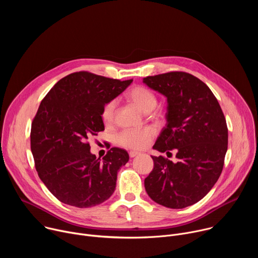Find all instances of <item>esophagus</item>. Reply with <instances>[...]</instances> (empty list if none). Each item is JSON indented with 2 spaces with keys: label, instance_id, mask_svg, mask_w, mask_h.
<instances>
[{
  "label": "esophagus",
  "instance_id": "esophagus-1",
  "mask_svg": "<svg viewBox=\"0 0 258 258\" xmlns=\"http://www.w3.org/2000/svg\"><path fill=\"white\" fill-rule=\"evenodd\" d=\"M128 154H130V157H131V158H134V157L138 156L140 153H139V152H136V151H131Z\"/></svg>",
  "mask_w": 258,
  "mask_h": 258
}]
</instances>
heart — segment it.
Listing matches in <instances>:
<instances>
[{
	"mask_svg": "<svg viewBox=\"0 0 258 258\" xmlns=\"http://www.w3.org/2000/svg\"><path fill=\"white\" fill-rule=\"evenodd\" d=\"M127 98L133 102L143 112L149 113L156 107L157 98L155 94L142 86L132 88L127 93ZM117 106L116 100L109 101L102 110V118L104 122H112L115 114V109ZM154 136V132L150 127L144 128H127L121 131L117 137L116 142L119 146L127 149L141 150L148 146Z\"/></svg>",
	"mask_w": 258,
	"mask_h": 258,
	"instance_id": "1",
	"label": "heart"
}]
</instances>
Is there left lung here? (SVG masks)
Returning a JSON list of instances; mask_svg holds the SVG:
<instances>
[{
  "instance_id": "left-lung-1",
  "label": "left lung",
  "mask_w": 258,
  "mask_h": 258,
  "mask_svg": "<svg viewBox=\"0 0 258 258\" xmlns=\"http://www.w3.org/2000/svg\"><path fill=\"white\" fill-rule=\"evenodd\" d=\"M167 101L166 125L153 149H175L177 162L151 156L154 168L145 178L147 194L156 203L180 209L200 201L214 186L228 150L223 110L210 89L187 72H168L143 79ZM171 154V153H170Z\"/></svg>"
}]
</instances>
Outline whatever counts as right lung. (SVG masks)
Returning <instances> with one entry per match:
<instances>
[{
    "instance_id": "add662e5",
    "label": "right lung",
    "mask_w": 258,
    "mask_h": 258,
    "mask_svg": "<svg viewBox=\"0 0 258 258\" xmlns=\"http://www.w3.org/2000/svg\"><path fill=\"white\" fill-rule=\"evenodd\" d=\"M132 82L76 72L60 80L41 102L31 124V153L41 180L62 203L88 208L113 194L128 154L113 147L100 159L88 141L104 131L105 104Z\"/></svg>"
}]
</instances>
